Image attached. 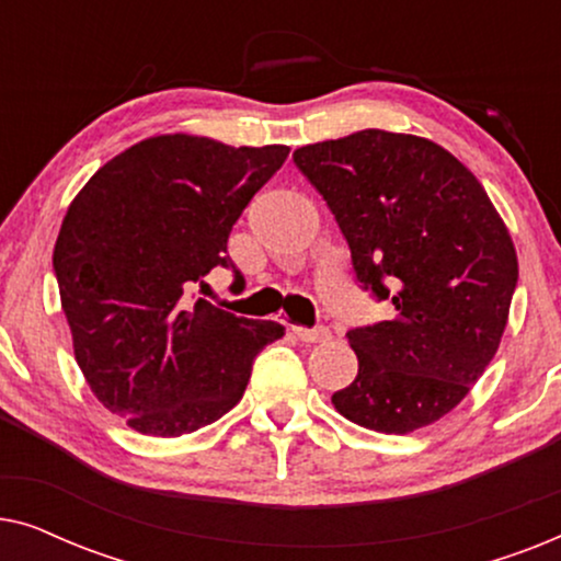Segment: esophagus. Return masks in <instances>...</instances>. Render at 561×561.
I'll list each match as a JSON object with an SVG mask.
<instances>
[{"label": "esophagus", "mask_w": 561, "mask_h": 561, "mask_svg": "<svg viewBox=\"0 0 561 561\" xmlns=\"http://www.w3.org/2000/svg\"><path fill=\"white\" fill-rule=\"evenodd\" d=\"M298 340L306 344H319V342H329L332 340V332L327 327H290Z\"/></svg>", "instance_id": "1"}]
</instances>
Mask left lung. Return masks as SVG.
Here are the masks:
<instances>
[{
  "label": "left lung",
  "mask_w": 561,
  "mask_h": 561,
  "mask_svg": "<svg viewBox=\"0 0 561 561\" xmlns=\"http://www.w3.org/2000/svg\"><path fill=\"white\" fill-rule=\"evenodd\" d=\"M340 225L357 280L393 317L347 332L357 378L334 409L409 434L462 403L508 324L518 257L470 168L426 137L359 129L294 152Z\"/></svg>",
  "instance_id": "obj_1"
}]
</instances>
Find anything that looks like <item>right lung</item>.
<instances>
[{
    "label": "right lung",
    "instance_id": "1",
    "mask_svg": "<svg viewBox=\"0 0 561 561\" xmlns=\"http://www.w3.org/2000/svg\"><path fill=\"white\" fill-rule=\"evenodd\" d=\"M288 150L156 135L99 168L68 206L53 267L76 363L135 432L214 424L240 403L257 352L286 332L204 298L188 306L186 294L232 265V225Z\"/></svg>",
    "mask_w": 561,
    "mask_h": 561
}]
</instances>
